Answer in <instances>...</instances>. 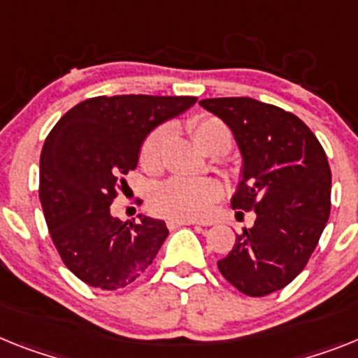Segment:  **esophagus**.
Listing matches in <instances>:
<instances>
[{
  "label": "esophagus",
  "mask_w": 358,
  "mask_h": 358,
  "mask_svg": "<svg viewBox=\"0 0 358 358\" xmlns=\"http://www.w3.org/2000/svg\"><path fill=\"white\" fill-rule=\"evenodd\" d=\"M167 224H169L171 229H174V227H180V225H203L196 220H169Z\"/></svg>",
  "instance_id": "1"
}]
</instances>
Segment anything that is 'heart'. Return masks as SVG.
Wrapping results in <instances>:
<instances>
[{
  "label": "heart",
  "instance_id": "obj_1",
  "mask_svg": "<svg viewBox=\"0 0 358 358\" xmlns=\"http://www.w3.org/2000/svg\"><path fill=\"white\" fill-rule=\"evenodd\" d=\"M194 142L206 151L216 138L225 136L231 140L229 127L216 116L202 114L189 123ZM167 142V129L158 127L147 134L140 151L143 167L156 171L162 165V155ZM220 196V185L209 178H176L167 180L152 194V207L171 220H200L213 209V203Z\"/></svg>",
  "mask_w": 358,
  "mask_h": 358
}]
</instances>
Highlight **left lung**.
<instances>
[{
    "label": "left lung",
    "mask_w": 358,
    "mask_h": 358,
    "mask_svg": "<svg viewBox=\"0 0 358 358\" xmlns=\"http://www.w3.org/2000/svg\"><path fill=\"white\" fill-rule=\"evenodd\" d=\"M198 103L231 129L242 155L231 206L257 215L253 227H244L231 253L218 260V269L244 295L275 293L304 269L329 218L326 152L311 129L280 107L253 98Z\"/></svg>",
    "instance_id": "obj_1"
}]
</instances>
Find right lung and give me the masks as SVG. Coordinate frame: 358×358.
I'll use <instances>...</instances> for the list:
<instances>
[{"instance_id":"1","label":"right lung","mask_w":358,"mask_h":358,"mask_svg":"<svg viewBox=\"0 0 358 358\" xmlns=\"http://www.w3.org/2000/svg\"><path fill=\"white\" fill-rule=\"evenodd\" d=\"M194 103V96H98L52 127L41 149L40 202L63 264L82 282L122 289L152 264L169 235L165 222L138 215L123 224L110 203L147 134Z\"/></svg>"}]
</instances>
